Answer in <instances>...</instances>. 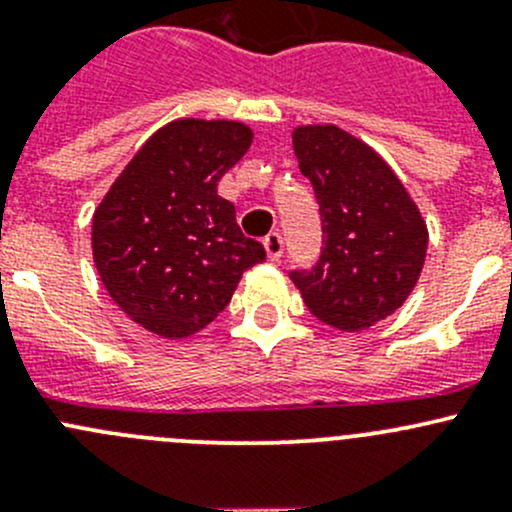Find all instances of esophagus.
<instances>
[{"label": "esophagus", "instance_id": "obj_1", "mask_svg": "<svg viewBox=\"0 0 512 512\" xmlns=\"http://www.w3.org/2000/svg\"><path fill=\"white\" fill-rule=\"evenodd\" d=\"M265 250L267 257H270L272 262H277L285 255V237H282L280 232H270V235L265 237Z\"/></svg>", "mask_w": 512, "mask_h": 512}]
</instances>
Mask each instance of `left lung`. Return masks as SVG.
I'll use <instances>...</instances> for the list:
<instances>
[{
  "instance_id": "left-lung-1",
  "label": "left lung",
  "mask_w": 512,
  "mask_h": 512,
  "mask_svg": "<svg viewBox=\"0 0 512 512\" xmlns=\"http://www.w3.org/2000/svg\"><path fill=\"white\" fill-rule=\"evenodd\" d=\"M299 170L312 183L322 252L289 277L319 322L359 332L404 304L426 260L428 232L394 170L337 126L292 136Z\"/></svg>"
}]
</instances>
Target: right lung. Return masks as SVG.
I'll list each match as a JSON object with an SVG mask.
<instances>
[{"label":"right lung","mask_w":512,"mask_h":512,"mask_svg":"<svg viewBox=\"0 0 512 512\" xmlns=\"http://www.w3.org/2000/svg\"><path fill=\"white\" fill-rule=\"evenodd\" d=\"M235 121L183 118L153 133L94 215V262L113 302L151 332L188 337L230 304L242 272L265 260L242 235L218 180L247 153Z\"/></svg>","instance_id":"obj_1"}]
</instances>
